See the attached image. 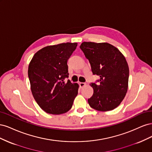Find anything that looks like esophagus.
Segmentation results:
<instances>
[{"instance_id": "1", "label": "esophagus", "mask_w": 152, "mask_h": 152, "mask_svg": "<svg viewBox=\"0 0 152 152\" xmlns=\"http://www.w3.org/2000/svg\"><path fill=\"white\" fill-rule=\"evenodd\" d=\"M79 85H80V86L81 87H84V86L86 85V84L85 83V82H80Z\"/></svg>"}]
</instances>
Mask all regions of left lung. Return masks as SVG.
<instances>
[{
    "label": "left lung",
    "mask_w": 152,
    "mask_h": 152,
    "mask_svg": "<svg viewBox=\"0 0 152 152\" xmlns=\"http://www.w3.org/2000/svg\"><path fill=\"white\" fill-rule=\"evenodd\" d=\"M80 48L88 59L94 75L99 79L90 86L94 93L88 99L91 108L107 112L117 108L126 94L129 70L117 48L107 42H84Z\"/></svg>",
    "instance_id": "8db88e82"
}]
</instances>
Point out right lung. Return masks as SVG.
Masks as SVG:
<instances>
[{
	"instance_id": "1",
	"label": "right lung",
	"mask_w": 152,
	"mask_h": 152,
	"mask_svg": "<svg viewBox=\"0 0 152 152\" xmlns=\"http://www.w3.org/2000/svg\"><path fill=\"white\" fill-rule=\"evenodd\" d=\"M77 43H62L37 52L29 64L28 75L36 102L48 113L59 115L70 110L78 94L79 85L68 78L67 61Z\"/></svg>"
}]
</instances>
